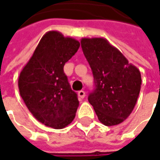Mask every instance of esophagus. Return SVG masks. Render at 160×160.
Segmentation results:
<instances>
[{"mask_svg": "<svg viewBox=\"0 0 160 160\" xmlns=\"http://www.w3.org/2000/svg\"><path fill=\"white\" fill-rule=\"evenodd\" d=\"M78 96L80 97V99H83V98H85L86 93H85V91H84V90H80V91L78 92Z\"/></svg>", "mask_w": 160, "mask_h": 160, "instance_id": "esophagus-1", "label": "esophagus"}]
</instances>
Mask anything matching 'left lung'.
Instances as JSON below:
<instances>
[{"instance_id":"1","label":"left lung","mask_w":160,"mask_h":160,"mask_svg":"<svg viewBox=\"0 0 160 160\" xmlns=\"http://www.w3.org/2000/svg\"><path fill=\"white\" fill-rule=\"evenodd\" d=\"M80 43L95 83L89 102L102 124L118 125L136 105L141 87L140 71L104 38H83Z\"/></svg>"}]
</instances>
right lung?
<instances>
[{
    "mask_svg": "<svg viewBox=\"0 0 160 160\" xmlns=\"http://www.w3.org/2000/svg\"><path fill=\"white\" fill-rule=\"evenodd\" d=\"M80 42L61 32H46L22 70L18 86L28 109L41 123L56 129L74 119L79 100L63 71Z\"/></svg>",
    "mask_w": 160,
    "mask_h": 160,
    "instance_id": "add662e5",
    "label": "right lung"
}]
</instances>
